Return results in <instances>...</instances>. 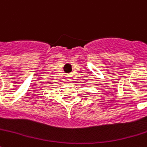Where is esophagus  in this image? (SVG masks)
<instances>
[{"instance_id": "34e87169", "label": "esophagus", "mask_w": 147, "mask_h": 147, "mask_svg": "<svg viewBox=\"0 0 147 147\" xmlns=\"http://www.w3.org/2000/svg\"><path fill=\"white\" fill-rule=\"evenodd\" d=\"M66 77H67V80L71 81V75H67Z\"/></svg>"}]
</instances>
